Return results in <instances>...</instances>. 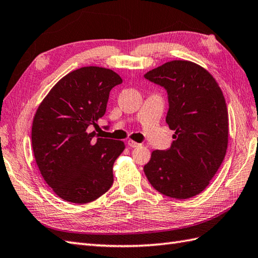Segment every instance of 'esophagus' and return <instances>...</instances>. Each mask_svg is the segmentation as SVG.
I'll use <instances>...</instances> for the list:
<instances>
[{
	"label": "esophagus",
	"mask_w": 258,
	"mask_h": 258,
	"mask_svg": "<svg viewBox=\"0 0 258 258\" xmlns=\"http://www.w3.org/2000/svg\"><path fill=\"white\" fill-rule=\"evenodd\" d=\"M127 145H128L130 147H140V146H142V144L136 143V142L133 141V140H128V141H127Z\"/></svg>",
	"instance_id": "obj_1"
}]
</instances>
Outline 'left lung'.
Returning <instances> with one entry per match:
<instances>
[{
    "mask_svg": "<svg viewBox=\"0 0 258 258\" xmlns=\"http://www.w3.org/2000/svg\"><path fill=\"white\" fill-rule=\"evenodd\" d=\"M145 78L167 90L166 122L175 131L168 151H154L144 172L158 192L188 199L205 190L225 157L229 115L213 76L189 60H171Z\"/></svg>",
    "mask_w": 258,
    "mask_h": 258,
    "instance_id": "left-lung-1",
    "label": "left lung"
}]
</instances>
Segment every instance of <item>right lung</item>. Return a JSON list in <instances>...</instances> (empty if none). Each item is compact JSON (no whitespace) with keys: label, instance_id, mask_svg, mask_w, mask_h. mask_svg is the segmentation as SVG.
Segmentation results:
<instances>
[{"label":"right lung","instance_id":"add662e5","mask_svg":"<svg viewBox=\"0 0 258 258\" xmlns=\"http://www.w3.org/2000/svg\"><path fill=\"white\" fill-rule=\"evenodd\" d=\"M123 80L103 67H82L62 77L40 102L32 126L34 157L44 180L62 200L85 205L113 184L122 141L94 139L111 89Z\"/></svg>","mask_w":258,"mask_h":258}]
</instances>
